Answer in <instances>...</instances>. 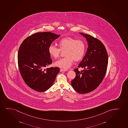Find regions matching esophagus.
Masks as SVG:
<instances>
[{"mask_svg": "<svg viewBox=\"0 0 128 128\" xmlns=\"http://www.w3.org/2000/svg\"><path fill=\"white\" fill-rule=\"evenodd\" d=\"M67 70H63V69H62L61 68L60 70V72H66V71Z\"/></svg>", "mask_w": 128, "mask_h": 128, "instance_id": "34e87169", "label": "esophagus"}]
</instances>
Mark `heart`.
<instances>
[{
  "mask_svg": "<svg viewBox=\"0 0 128 128\" xmlns=\"http://www.w3.org/2000/svg\"><path fill=\"white\" fill-rule=\"evenodd\" d=\"M58 46L60 48L52 45L48 47V52L50 56L58 58L61 51H64L65 57L61 58L54 63L56 66L67 69L71 66L74 60L77 62L81 60L85 54L86 46L85 42L82 40L66 37L59 41Z\"/></svg>",
  "mask_w": 128,
  "mask_h": 128,
  "instance_id": "heart-1",
  "label": "heart"
}]
</instances>
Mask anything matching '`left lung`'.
I'll return each instance as SVG.
<instances>
[{
  "instance_id": "1",
  "label": "left lung",
  "mask_w": 128,
  "mask_h": 128,
  "mask_svg": "<svg viewBox=\"0 0 128 128\" xmlns=\"http://www.w3.org/2000/svg\"><path fill=\"white\" fill-rule=\"evenodd\" d=\"M86 38L88 48L78 68H76V76L71 81L72 86L78 93H88L96 89L102 81L108 65V54L104 45L90 35L80 33Z\"/></svg>"
}]
</instances>
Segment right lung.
I'll return each mask as SVG.
<instances>
[{"mask_svg": "<svg viewBox=\"0 0 128 128\" xmlns=\"http://www.w3.org/2000/svg\"><path fill=\"white\" fill-rule=\"evenodd\" d=\"M60 35L51 32L35 33L20 45L18 55V66L25 83L32 90L42 92L53 85L58 67L45 69L52 63L48 47Z\"/></svg>", "mask_w": 128, "mask_h": 128, "instance_id": "add662e5", "label": "right lung"}]
</instances>
